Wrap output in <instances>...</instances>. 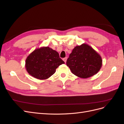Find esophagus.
<instances>
[{
	"mask_svg": "<svg viewBox=\"0 0 124 124\" xmlns=\"http://www.w3.org/2000/svg\"><path fill=\"white\" fill-rule=\"evenodd\" d=\"M67 57H65L64 58H63V61H64V62L66 63L67 62Z\"/></svg>",
	"mask_w": 124,
	"mask_h": 124,
	"instance_id": "obj_1",
	"label": "esophagus"
}]
</instances>
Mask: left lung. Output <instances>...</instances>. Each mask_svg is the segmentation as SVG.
I'll return each mask as SVG.
<instances>
[{
  "label": "left lung",
  "instance_id": "8db88e82",
  "mask_svg": "<svg viewBox=\"0 0 124 124\" xmlns=\"http://www.w3.org/2000/svg\"><path fill=\"white\" fill-rule=\"evenodd\" d=\"M66 64L75 76L86 78L98 72L102 67V60L92 47L83 43L73 48Z\"/></svg>",
  "mask_w": 124,
  "mask_h": 124
}]
</instances>
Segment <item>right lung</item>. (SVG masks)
I'll return each mask as SVG.
<instances>
[{
    "instance_id": "obj_1",
    "label": "right lung",
    "mask_w": 124,
    "mask_h": 124,
    "mask_svg": "<svg viewBox=\"0 0 124 124\" xmlns=\"http://www.w3.org/2000/svg\"><path fill=\"white\" fill-rule=\"evenodd\" d=\"M65 62L59 57L57 52L50 47L37 48L26 58L25 68L33 78L46 80L56 72V68Z\"/></svg>"
}]
</instances>
